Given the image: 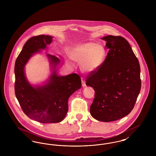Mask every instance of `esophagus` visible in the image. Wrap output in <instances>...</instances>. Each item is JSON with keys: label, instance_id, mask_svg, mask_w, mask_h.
Returning <instances> with one entry per match:
<instances>
[{"label": "esophagus", "instance_id": "esophagus-1", "mask_svg": "<svg viewBox=\"0 0 156 156\" xmlns=\"http://www.w3.org/2000/svg\"><path fill=\"white\" fill-rule=\"evenodd\" d=\"M81 81L82 85V87H86V83H85V81L84 80V79H83V78H81Z\"/></svg>", "mask_w": 156, "mask_h": 156}]
</instances>
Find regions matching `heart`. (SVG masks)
I'll return each instance as SVG.
<instances>
[{
    "mask_svg": "<svg viewBox=\"0 0 156 156\" xmlns=\"http://www.w3.org/2000/svg\"><path fill=\"white\" fill-rule=\"evenodd\" d=\"M68 55L72 60L81 62V68L83 72L92 73L102 64L106 51L102 45L88 42L73 47L68 52Z\"/></svg>",
    "mask_w": 156,
    "mask_h": 156,
    "instance_id": "heart-1",
    "label": "heart"
}]
</instances>
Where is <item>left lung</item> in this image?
I'll return each instance as SVG.
<instances>
[{
  "instance_id": "left-lung-1",
  "label": "left lung",
  "mask_w": 156,
  "mask_h": 156,
  "mask_svg": "<svg viewBox=\"0 0 156 156\" xmlns=\"http://www.w3.org/2000/svg\"><path fill=\"white\" fill-rule=\"evenodd\" d=\"M102 39L109 52L101 67L87 76L86 85L95 92L91 116L109 122L126 116L133 109L141 89L140 67L125 38L107 36Z\"/></svg>"
}]
</instances>
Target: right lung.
<instances>
[{
	"label": "right lung",
	"mask_w": 156,
	"mask_h": 156,
	"mask_svg": "<svg viewBox=\"0 0 156 156\" xmlns=\"http://www.w3.org/2000/svg\"><path fill=\"white\" fill-rule=\"evenodd\" d=\"M52 37L40 35L29 39L15 62V95L23 111L30 119L42 123H58L67 115L69 97L81 87V80L76 74L58 76L56 67L59 58L47 54L51 66L49 80L42 85L33 86L27 80L24 68L34 54L50 44Z\"/></svg>",
	"instance_id": "1"
}]
</instances>
